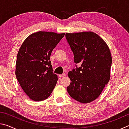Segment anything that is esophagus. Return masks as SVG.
<instances>
[{
  "label": "esophagus",
  "mask_w": 129,
  "mask_h": 129,
  "mask_svg": "<svg viewBox=\"0 0 129 129\" xmlns=\"http://www.w3.org/2000/svg\"><path fill=\"white\" fill-rule=\"evenodd\" d=\"M65 76H66V74L63 73V74H62V75H59V77H64Z\"/></svg>",
  "instance_id": "1"
}]
</instances>
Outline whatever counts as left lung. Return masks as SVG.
<instances>
[{
  "label": "left lung",
  "mask_w": 129,
  "mask_h": 129,
  "mask_svg": "<svg viewBox=\"0 0 129 129\" xmlns=\"http://www.w3.org/2000/svg\"><path fill=\"white\" fill-rule=\"evenodd\" d=\"M73 52L74 61L81 67L69 72L71 84L67 91L72 98L83 104L97 99L110 78L112 62L110 49L105 41L93 32L67 33Z\"/></svg>",
  "instance_id": "obj_1"
}]
</instances>
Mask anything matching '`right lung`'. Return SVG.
<instances>
[{
  "mask_svg": "<svg viewBox=\"0 0 129 129\" xmlns=\"http://www.w3.org/2000/svg\"><path fill=\"white\" fill-rule=\"evenodd\" d=\"M65 33L39 31L28 36L17 53L15 75L23 91L35 101L46 100L55 87L50 56Z\"/></svg>",
  "mask_w": 129,
  "mask_h": 129,
  "instance_id": "add662e5",
  "label": "right lung"
}]
</instances>
